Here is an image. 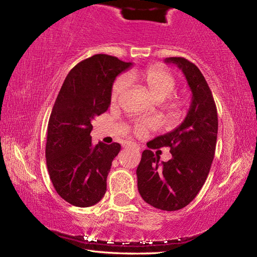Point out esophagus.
<instances>
[{
  "label": "esophagus",
  "mask_w": 257,
  "mask_h": 257,
  "mask_svg": "<svg viewBox=\"0 0 257 257\" xmlns=\"http://www.w3.org/2000/svg\"><path fill=\"white\" fill-rule=\"evenodd\" d=\"M127 147H129V149H132L134 151H138L139 150V147L136 144H134V143H128Z\"/></svg>",
  "instance_id": "1"
}]
</instances>
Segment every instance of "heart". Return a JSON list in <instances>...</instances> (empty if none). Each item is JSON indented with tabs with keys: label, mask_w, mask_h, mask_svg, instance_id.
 <instances>
[{
	"label": "heart",
	"mask_w": 257,
	"mask_h": 257,
	"mask_svg": "<svg viewBox=\"0 0 257 257\" xmlns=\"http://www.w3.org/2000/svg\"><path fill=\"white\" fill-rule=\"evenodd\" d=\"M127 80L129 82L138 81L145 87V89L153 97L155 101H164L172 94L176 88V78L173 77L170 71L161 66H153L142 70H132L127 73ZM123 77L118 78L114 81L112 87V101L114 102L119 98L125 88H127L128 82ZM184 98H170L167 103L168 107L173 112H178L184 106ZM156 122L154 120H145L138 121L135 123V132L136 134H143L147 128L154 127Z\"/></svg>",
	"instance_id": "heart-1"
}]
</instances>
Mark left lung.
<instances>
[{"instance_id":"obj_1","label":"left lung","mask_w":257,"mask_h":257,"mask_svg":"<svg viewBox=\"0 0 257 257\" xmlns=\"http://www.w3.org/2000/svg\"><path fill=\"white\" fill-rule=\"evenodd\" d=\"M184 73L191 92L185 120L172 132L147 143V147H170L172 158L145 150L137 168V186L146 203L163 211H177L193 201L205 182L214 159L217 112L212 92L199 69L184 58H167Z\"/></svg>"}]
</instances>
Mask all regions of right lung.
<instances>
[{"label": "right lung", "instance_id": "right-lung-1", "mask_svg": "<svg viewBox=\"0 0 257 257\" xmlns=\"http://www.w3.org/2000/svg\"><path fill=\"white\" fill-rule=\"evenodd\" d=\"M132 66L115 56L93 55L73 67L61 87L47 125L45 156L56 193L71 205H95L105 194L121 145L94 146L92 122L110 106L116 76Z\"/></svg>", "mask_w": 257, "mask_h": 257}]
</instances>
